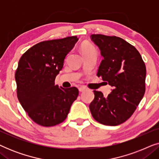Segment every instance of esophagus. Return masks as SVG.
I'll list each match as a JSON object with an SVG mask.
<instances>
[{"label": "esophagus", "mask_w": 159, "mask_h": 159, "mask_svg": "<svg viewBox=\"0 0 159 159\" xmlns=\"http://www.w3.org/2000/svg\"><path fill=\"white\" fill-rule=\"evenodd\" d=\"M85 90H87V88H85V87L81 86V87H80V88H79L80 92H84V91H85Z\"/></svg>", "instance_id": "esophagus-1"}]
</instances>
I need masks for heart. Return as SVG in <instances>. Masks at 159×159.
I'll return each mask as SVG.
<instances>
[{"instance_id":"1","label":"heart","mask_w":159,"mask_h":159,"mask_svg":"<svg viewBox=\"0 0 159 159\" xmlns=\"http://www.w3.org/2000/svg\"><path fill=\"white\" fill-rule=\"evenodd\" d=\"M82 52H85V51H90V50H95V49L92 45L85 44V45H84L83 46H82Z\"/></svg>"}]
</instances>
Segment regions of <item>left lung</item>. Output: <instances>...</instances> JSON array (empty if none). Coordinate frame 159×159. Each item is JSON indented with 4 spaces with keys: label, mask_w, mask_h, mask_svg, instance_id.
I'll use <instances>...</instances> for the list:
<instances>
[{
    "label": "left lung",
    "mask_w": 159,
    "mask_h": 159,
    "mask_svg": "<svg viewBox=\"0 0 159 159\" xmlns=\"http://www.w3.org/2000/svg\"><path fill=\"white\" fill-rule=\"evenodd\" d=\"M90 39L103 57L97 76L114 88L106 97L93 91L90 112L103 125H121L133 114L145 94L146 67L138 50L122 38L93 34Z\"/></svg>",
    "instance_id": "8db88e82"
}]
</instances>
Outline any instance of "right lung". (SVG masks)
<instances>
[{"mask_svg":"<svg viewBox=\"0 0 159 159\" xmlns=\"http://www.w3.org/2000/svg\"><path fill=\"white\" fill-rule=\"evenodd\" d=\"M77 36L45 40L28 49L19 59L15 73L16 93L32 120L43 127L64 121L79 90L76 87L58 88L56 75L64 58L77 42Z\"/></svg>","mask_w":159,"mask_h":159,"instance_id":"add662e5","label":"right lung"}]
</instances>
